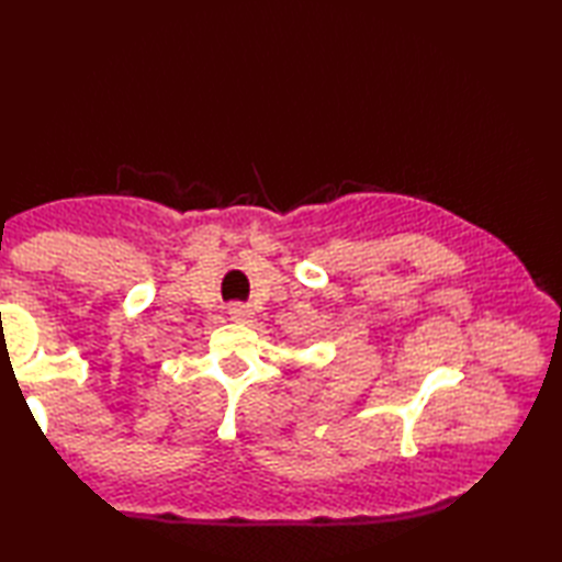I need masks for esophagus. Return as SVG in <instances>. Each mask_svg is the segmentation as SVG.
<instances>
[{"mask_svg":"<svg viewBox=\"0 0 562 562\" xmlns=\"http://www.w3.org/2000/svg\"><path fill=\"white\" fill-rule=\"evenodd\" d=\"M229 318L234 321V324H250V318H254V312H250V308L244 306V304H234L229 308Z\"/></svg>","mask_w":562,"mask_h":562,"instance_id":"obj_1","label":"esophagus"}]
</instances>
